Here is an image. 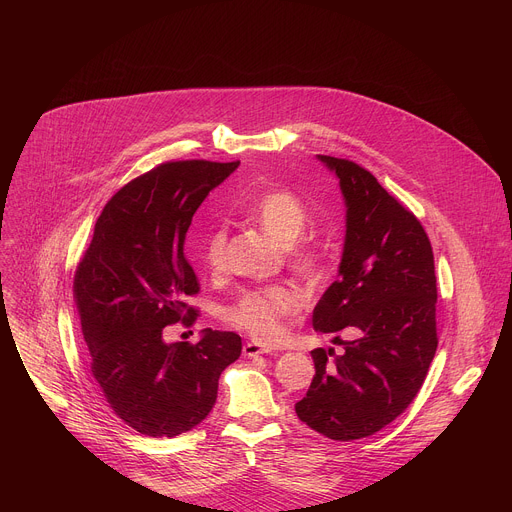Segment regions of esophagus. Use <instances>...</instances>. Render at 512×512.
Listing matches in <instances>:
<instances>
[{
  "label": "esophagus",
  "instance_id": "obj_1",
  "mask_svg": "<svg viewBox=\"0 0 512 512\" xmlns=\"http://www.w3.org/2000/svg\"><path fill=\"white\" fill-rule=\"evenodd\" d=\"M265 352L267 350L261 344H257V342H245V346H243V354L249 356V358H257V356H261Z\"/></svg>",
  "mask_w": 512,
  "mask_h": 512
}]
</instances>
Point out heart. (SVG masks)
<instances>
[{"label":"heart","mask_w":512,"mask_h":512,"mask_svg":"<svg viewBox=\"0 0 512 512\" xmlns=\"http://www.w3.org/2000/svg\"><path fill=\"white\" fill-rule=\"evenodd\" d=\"M253 221L279 245L289 247V263L296 271L314 277L322 267V253L312 243H296L308 225L306 204L289 190H269L251 206ZM227 231L212 229L202 247V261L216 271L225 263ZM304 306L300 291L289 283H273L249 289L225 308V322L247 332L259 342L275 344L285 332V320L296 316Z\"/></svg>","instance_id":"obj_1"}]
</instances>
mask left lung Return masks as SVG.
<instances>
[{
	"label": "left lung",
	"instance_id": "1",
	"mask_svg": "<svg viewBox=\"0 0 512 512\" xmlns=\"http://www.w3.org/2000/svg\"><path fill=\"white\" fill-rule=\"evenodd\" d=\"M336 174L346 204L338 279L314 308V330L338 334L312 350L316 375L298 417L338 442L367 437L399 417L419 393L437 348L431 243L415 218L369 172L318 156Z\"/></svg>",
	"mask_w": 512,
	"mask_h": 512
}]
</instances>
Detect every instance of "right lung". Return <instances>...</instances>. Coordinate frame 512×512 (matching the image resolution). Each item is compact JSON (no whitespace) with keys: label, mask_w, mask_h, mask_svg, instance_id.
<instances>
[{"label":"right lung","mask_w":512,"mask_h":512,"mask_svg":"<svg viewBox=\"0 0 512 512\" xmlns=\"http://www.w3.org/2000/svg\"><path fill=\"white\" fill-rule=\"evenodd\" d=\"M239 162H168L125 184L103 208L75 273V300L91 373L119 419L150 437L196 427L214 407L218 377L241 356L235 332L202 330L196 344L166 342L192 326L198 279L184 253L192 216Z\"/></svg>","instance_id":"right-lung-1"}]
</instances>
